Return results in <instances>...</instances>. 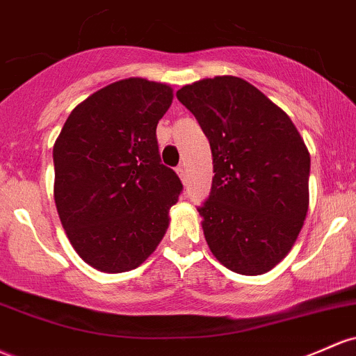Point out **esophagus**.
<instances>
[{
  "label": "esophagus",
  "mask_w": 356,
  "mask_h": 356,
  "mask_svg": "<svg viewBox=\"0 0 356 356\" xmlns=\"http://www.w3.org/2000/svg\"><path fill=\"white\" fill-rule=\"evenodd\" d=\"M175 172H177V175H179V177H181V181H182V182H186V177H187V175H186V169H184V167L179 165L177 169H175Z\"/></svg>",
  "instance_id": "obj_1"
}]
</instances>
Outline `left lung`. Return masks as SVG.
I'll use <instances>...</instances> for the list:
<instances>
[{
	"label": "left lung",
	"mask_w": 356,
	"mask_h": 356,
	"mask_svg": "<svg viewBox=\"0 0 356 356\" xmlns=\"http://www.w3.org/2000/svg\"><path fill=\"white\" fill-rule=\"evenodd\" d=\"M213 154V186L199 206L213 255L229 270L260 275L294 245L309 206L311 157L291 118L233 76L177 91Z\"/></svg>",
	"instance_id": "obj_1"
}]
</instances>
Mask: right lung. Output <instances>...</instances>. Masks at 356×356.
<instances>
[{
	"instance_id": "1",
	"label": "right lung",
	"mask_w": 356,
	"mask_h": 356,
	"mask_svg": "<svg viewBox=\"0 0 356 356\" xmlns=\"http://www.w3.org/2000/svg\"><path fill=\"white\" fill-rule=\"evenodd\" d=\"M167 84L131 77L74 108L54 145L58 218L74 250L101 272H128L157 248L182 182L162 163L157 123Z\"/></svg>"
}]
</instances>
